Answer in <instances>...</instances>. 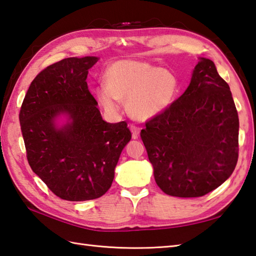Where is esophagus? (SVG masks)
I'll return each instance as SVG.
<instances>
[{
  "instance_id": "esophagus-1",
  "label": "esophagus",
  "mask_w": 256,
  "mask_h": 256,
  "mask_svg": "<svg viewBox=\"0 0 256 256\" xmlns=\"http://www.w3.org/2000/svg\"><path fill=\"white\" fill-rule=\"evenodd\" d=\"M130 128H131V131H132V136H133V138H138V134H140V128H138V125L132 124L131 126H130Z\"/></svg>"
}]
</instances>
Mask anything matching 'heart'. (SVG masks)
<instances>
[{
    "label": "heart",
    "instance_id": "heart-1",
    "mask_svg": "<svg viewBox=\"0 0 256 256\" xmlns=\"http://www.w3.org/2000/svg\"><path fill=\"white\" fill-rule=\"evenodd\" d=\"M106 86L98 91V99L108 112H116L120 102L126 101L128 111L140 120L164 112L178 90L176 76L156 64L118 60L106 69Z\"/></svg>",
    "mask_w": 256,
    "mask_h": 256
}]
</instances>
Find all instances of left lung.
Segmentation results:
<instances>
[{"instance_id":"1","label":"left lung","mask_w":256,"mask_h":256,"mask_svg":"<svg viewBox=\"0 0 256 256\" xmlns=\"http://www.w3.org/2000/svg\"><path fill=\"white\" fill-rule=\"evenodd\" d=\"M140 131L165 194L201 197L224 184L238 157V116L230 86L201 58L187 90Z\"/></svg>"}]
</instances>
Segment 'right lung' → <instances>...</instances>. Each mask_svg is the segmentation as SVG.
<instances>
[{"mask_svg": "<svg viewBox=\"0 0 256 256\" xmlns=\"http://www.w3.org/2000/svg\"><path fill=\"white\" fill-rule=\"evenodd\" d=\"M96 62V57H72L46 67L32 81L20 106L28 164L64 200L86 201L104 194L132 138L125 121L102 120L86 81ZM62 112L70 122L58 129L54 118Z\"/></svg>", "mask_w": 256, "mask_h": 256, "instance_id": "obj_1", "label": "right lung"}]
</instances>
